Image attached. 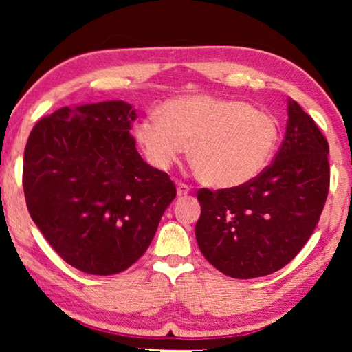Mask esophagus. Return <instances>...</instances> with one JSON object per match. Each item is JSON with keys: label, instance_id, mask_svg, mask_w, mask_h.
Wrapping results in <instances>:
<instances>
[{"label": "esophagus", "instance_id": "esophagus-1", "mask_svg": "<svg viewBox=\"0 0 352 352\" xmlns=\"http://www.w3.org/2000/svg\"><path fill=\"white\" fill-rule=\"evenodd\" d=\"M189 192H190V188L188 186V184L178 183V186H177V195H178V197H186Z\"/></svg>", "mask_w": 352, "mask_h": 352}]
</instances>
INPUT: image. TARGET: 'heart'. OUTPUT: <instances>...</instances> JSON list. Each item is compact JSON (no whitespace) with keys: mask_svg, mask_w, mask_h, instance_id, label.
<instances>
[{"mask_svg":"<svg viewBox=\"0 0 352 352\" xmlns=\"http://www.w3.org/2000/svg\"><path fill=\"white\" fill-rule=\"evenodd\" d=\"M135 138L157 169H168L189 144L200 180L230 189L252 183L269 168L281 127L275 116L245 100L200 93L166 100L157 115L136 124Z\"/></svg>","mask_w":352,"mask_h":352,"instance_id":"obj_1","label":"heart"}]
</instances>
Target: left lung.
<instances>
[{
	"instance_id": "obj_1",
	"label": "left lung",
	"mask_w": 352,
	"mask_h": 352,
	"mask_svg": "<svg viewBox=\"0 0 352 352\" xmlns=\"http://www.w3.org/2000/svg\"><path fill=\"white\" fill-rule=\"evenodd\" d=\"M273 163L252 183L200 189L195 239L206 261L226 276L252 279L283 269L317 226L329 192V146L295 100Z\"/></svg>"
}]
</instances>
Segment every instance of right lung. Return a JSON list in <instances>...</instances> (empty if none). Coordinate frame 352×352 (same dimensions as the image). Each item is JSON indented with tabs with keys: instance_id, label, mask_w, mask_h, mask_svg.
I'll use <instances>...</instances> for the list:
<instances>
[{
	"instance_id": "right-lung-1",
	"label": "right lung",
	"mask_w": 352,
	"mask_h": 352,
	"mask_svg": "<svg viewBox=\"0 0 352 352\" xmlns=\"http://www.w3.org/2000/svg\"><path fill=\"white\" fill-rule=\"evenodd\" d=\"M124 100L63 107L35 124L25 148L29 214L60 258L90 275H115L151 245L175 199L169 175L136 152Z\"/></svg>"
}]
</instances>
